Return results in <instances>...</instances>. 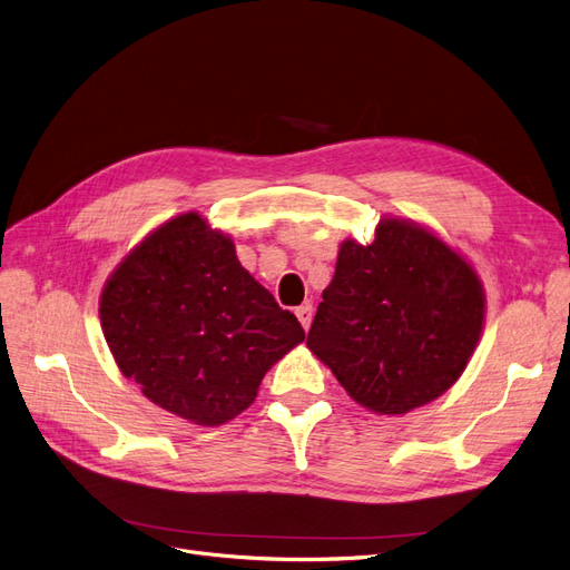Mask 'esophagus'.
<instances>
[{
	"label": "esophagus",
	"mask_w": 570,
	"mask_h": 570,
	"mask_svg": "<svg viewBox=\"0 0 570 570\" xmlns=\"http://www.w3.org/2000/svg\"><path fill=\"white\" fill-rule=\"evenodd\" d=\"M312 305L309 303H305V305H301V307H296V317H298V322L303 324V328L307 331L309 328V324H312Z\"/></svg>",
	"instance_id": "1"
}]
</instances>
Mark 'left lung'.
Returning a JSON list of instances; mask_svg holds the SVG:
<instances>
[{"label":"left lung","mask_w":570,"mask_h":570,"mask_svg":"<svg viewBox=\"0 0 570 570\" xmlns=\"http://www.w3.org/2000/svg\"><path fill=\"white\" fill-rule=\"evenodd\" d=\"M322 298L307 347L377 415H404L444 394L487 314L474 267L402 218H383L366 246L345 239Z\"/></svg>","instance_id":"left-lung-1"}]
</instances>
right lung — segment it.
Segmentation results:
<instances>
[{"mask_svg": "<svg viewBox=\"0 0 570 570\" xmlns=\"http://www.w3.org/2000/svg\"><path fill=\"white\" fill-rule=\"evenodd\" d=\"M98 312L119 371L153 404L204 428L246 411L265 373L305 341L197 210L159 225L117 265Z\"/></svg>", "mask_w": 570, "mask_h": 570, "instance_id": "obj_1", "label": "right lung"}]
</instances>
